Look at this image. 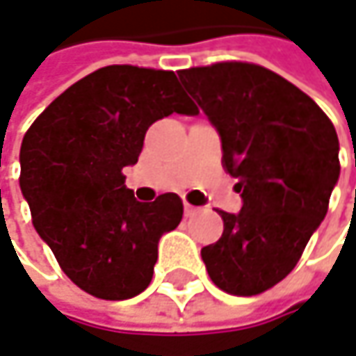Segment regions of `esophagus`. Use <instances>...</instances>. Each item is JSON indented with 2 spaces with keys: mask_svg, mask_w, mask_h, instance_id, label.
I'll return each mask as SVG.
<instances>
[{
  "mask_svg": "<svg viewBox=\"0 0 356 356\" xmlns=\"http://www.w3.org/2000/svg\"><path fill=\"white\" fill-rule=\"evenodd\" d=\"M197 211H200V208H195V206H189V204H185V216H187V218L195 216Z\"/></svg>",
  "mask_w": 356,
  "mask_h": 356,
  "instance_id": "34e87169",
  "label": "esophagus"
}]
</instances>
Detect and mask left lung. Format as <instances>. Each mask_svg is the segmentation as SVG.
Instances as JSON below:
<instances>
[{"label": "left lung", "mask_w": 356, "mask_h": 356, "mask_svg": "<svg viewBox=\"0 0 356 356\" xmlns=\"http://www.w3.org/2000/svg\"><path fill=\"white\" fill-rule=\"evenodd\" d=\"M177 75L220 134L243 197L238 213L220 211V241L202 248L208 275L226 293H263L291 273L328 211L337 130L309 95L265 67L216 63Z\"/></svg>", "instance_id": "1"}]
</instances>
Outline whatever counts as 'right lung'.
<instances>
[{"instance_id": "right-lung-1", "label": "right lung", "mask_w": 356, "mask_h": 356, "mask_svg": "<svg viewBox=\"0 0 356 356\" xmlns=\"http://www.w3.org/2000/svg\"><path fill=\"white\" fill-rule=\"evenodd\" d=\"M173 112L197 113L173 71L112 65L60 93L22 140L19 189L32 224L65 275L95 298L143 293L161 236L183 218L177 193L143 204L124 185L146 130Z\"/></svg>"}]
</instances>
